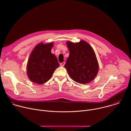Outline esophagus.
Returning <instances> with one entry per match:
<instances>
[{"mask_svg":"<svg viewBox=\"0 0 131 131\" xmlns=\"http://www.w3.org/2000/svg\"><path fill=\"white\" fill-rule=\"evenodd\" d=\"M65 62H63V63H60V66H64L65 65Z\"/></svg>","mask_w":131,"mask_h":131,"instance_id":"34e87169","label":"esophagus"}]
</instances>
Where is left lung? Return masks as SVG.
Segmentation results:
<instances>
[{
  "mask_svg": "<svg viewBox=\"0 0 131 131\" xmlns=\"http://www.w3.org/2000/svg\"><path fill=\"white\" fill-rule=\"evenodd\" d=\"M70 55L64 66L71 78L81 84L90 83L97 76L99 65L91 46L84 40L66 42Z\"/></svg>",
  "mask_w": 131,
  "mask_h": 131,
  "instance_id": "1",
  "label": "left lung"
}]
</instances>
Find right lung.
<instances>
[{
  "label": "right lung",
  "instance_id": "add662e5",
  "mask_svg": "<svg viewBox=\"0 0 131 131\" xmlns=\"http://www.w3.org/2000/svg\"><path fill=\"white\" fill-rule=\"evenodd\" d=\"M53 42L37 45L30 54L27 61V74L29 79L36 84L46 83L59 64L57 57L51 52Z\"/></svg>",
  "mask_w": 131,
  "mask_h": 131
}]
</instances>
